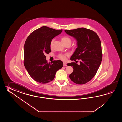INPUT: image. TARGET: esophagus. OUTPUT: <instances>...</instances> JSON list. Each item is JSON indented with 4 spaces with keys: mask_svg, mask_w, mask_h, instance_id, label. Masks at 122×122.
<instances>
[{
    "mask_svg": "<svg viewBox=\"0 0 122 122\" xmlns=\"http://www.w3.org/2000/svg\"><path fill=\"white\" fill-rule=\"evenodd\" d=\"M63 66L65 67V66H67V64L66 62H63Z\"/></svg>",
    "mask_w": 122,
    "mask_h": 122,
    "instance_id": "obj_1",
    "label": "esophagus"
}]
</instances>
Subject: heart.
<instances>
[{
	"label": "heart",
	"mask_w": 122,
	"mask_h": 122,
	"mask_svg": "<svg viewBox=\"0 0 122 122\" xmlns=\"http://www.w3.org/2000/svg\"><path fill=\"white\" fill-rule=\"evenodd\" d=\"M61 41L62 42L63 44H64V43H67V42H70L71 43V39H70V38L68 37H63L61 39ZM53 43H54V41L52 40V41L51 42V43H50V47L51 48H52V47H53ZM67 56H68V55L67 54H65V55L60 54V55H58V57L61 60H62V61H65V60H66V57Z\"/></svg>",
	"instance_id": "b5f03b06"
}]
</instances>
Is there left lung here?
Listing matches in <instances>:
<instances>
[{
    "label": "left lung",
    "mask_w": 122,
    "mask_h": 122,
    "mask_svg": "<svg viewBox=\"0 0 122 122\" xmlns=\"http://www.w3.org/2000/svg\"><path fill=\"white\" fill-rule=\"evenodd\" d=\"M65 33L73 36L77 41L78 47L70 59L78 61L67 64L73 68V72L69 75L71 80L78 85L88 82L96 75L101 64L102 54L101 43L98 35L94 31L85 28L65 30Z\"/></svg>",
    "instance_id": "obj_1"
}]
</instances>
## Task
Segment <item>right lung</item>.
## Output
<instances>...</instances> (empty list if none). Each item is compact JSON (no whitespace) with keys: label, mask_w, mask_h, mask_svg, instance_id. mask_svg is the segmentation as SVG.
<instances>
[{"label":"right lung","mask_w":122,"mask_h":122,"mask_svg":"<svg viewBox=\"0 0 122 122\" xmlns=\"http://www.w3.org/2000/svg\"><path fill=\"white\" fill-rule=\"evenodd\" d=\"M62 30H56L44 26L30 34L24 46V65L34 80L46 84L54 80L57 70L63 67L61 60L48 63L45 56L51 52L52 39L61 34Z\"/></svg>","instance_id":"obj_1"}]
</instances>
